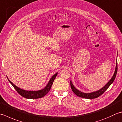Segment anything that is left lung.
<instances>
[{"instance_id": "8db88e82", "label": "left lung", "mask_w": 122, "mask_h": 122, "mask_svg": "<svg viewBox=\"0 0 122 122\" xmlns=\"http://www.w3.org/2000/svg\"><path fill=\"white\" fill-rule=\"evenodd\" d=\"M117 72V61H116V66L115 70V72H114V75L113 76L112 78L111 79V80H109V81L107 82V84L104 87H102V89H99V90H97L96 92H92L90 93L82 92L76 89V88L74 87L73 83H72V82H71V81H70V86H71V89H72L73 92L75 93L77 96L83 98H87V99L96 98H97L99 97L100 96H101V95L103 94V93L105 92L107 89H108V88L110 86L112 83L113 82V81L115 79Z\"/></svg>"}]
</instances>
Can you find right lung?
<instances>
[{
	"label": "right lung",
	"mask_w": 122,
	"mask_h": 122,
	"mask_svg": "<svg viewBox=\"0 0 122 122\" xmlns=\"http://www.w3.org/2000/svg\"><path fill=\"white\" fill-rule=\"evenodd\" d=\"M57 74H58V72H56L55 75L52 76V78L50 79V80H49L48 83H47V85L43 88V89L40 90H37V91H28V90H25L22 89H20V88L17 87L13 82L10 81V80L8 78V77L7 78L8 79L9 82L13 85V86L15 88V90L19 94L21 95V96H23V97L26 98L27 99H37L44 97L45 95L50 91V90L52 87V85L53 84L55 78L56 77Z\"/></svg>",
	"instance_id": "add662e5"
}]
</instances>
